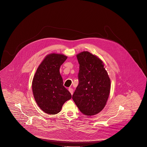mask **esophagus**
<instances>
[{"label":"esophagus","instance_id":"1","mask_svg":"<svg viewBox=\"0 0 147 147\" xmlns=\"http://www.w3.org/2000/svg\"><path fill=\"white\" fill-rule=\"evenodd\" d=\"M68 90L69 91V92H70L71 95H72L73 93V88H69L68 89Z\"/></svg>","mask_w":147,"mask_h":147}]
</instances>
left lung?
Wrapping results in <instances>:
<instances>
[{
    "label": "left lung",
    "instance_id": "8db88e82",
    "mask_svg": "<svg viewBox=\"0 0 147 147\" xmlns=\"http://www.w3.org/2000/svg\"><path fill=\"white\" fill-rule=\"evenodd\" d=\"M80 65L79 85L72 98L84 115L93 116L105 107L111 90V80L102 61L88 51L76 55Z\"/></svg>",
    "mask_w": 147,
    "mask_h": 147
}]
</instances>
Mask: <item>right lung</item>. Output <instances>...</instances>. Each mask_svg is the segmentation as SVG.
Returning <instances> with one entry per match:
<instances>
[{
    "instance_id": "1",
    "label": "right lung",
    "mask_w": 147,
    "mask_h": 147,
    "mask_svg": "<svg viewBox=\"0 0 147 147\" xmlns=\"http://www.w3.org/2000/svg\"><path fill=\"white\" fill-rule=\"evenodd\" d=\"M67 58L61 54L47 55L38 67L32 81V91L36 102L48 114H58L64 103L71 98V94L63 85L59 71Z\"/></svg>"
}]
</instances>
